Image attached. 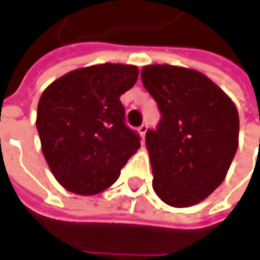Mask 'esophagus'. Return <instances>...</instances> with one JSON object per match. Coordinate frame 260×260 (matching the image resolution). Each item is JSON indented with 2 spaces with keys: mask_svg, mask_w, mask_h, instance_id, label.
<instances>
[{
  "mask_svg": "<svg viewBox=\"0 0 260 260\" xmlns=\"http://www.w3.org/2000/svg\"><path fill=\"white\" fill-rule=\"evenodd\" d=\"M138 132H140V134H141V137H145V134H146V132H147V124L146 123H142L140 126V127H138Z\"/></svg>",
  "mask_w": 260,
  "mask_h": 260,
  "instance_id": "1",
  "label": "esophagus"
}]
</instances>
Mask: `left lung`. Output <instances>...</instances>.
I'll list each match as a JSON object with an SVG mask.
<instances>
[{"mask_svg": "<svg viewBox=\"0 0 260 260\" xmlns=\"http://www.w3.org/2000/svg\"><path fill=\"white\" fill-rule=\"evenodd\" d=\"M141 79L161 113L146 132L153 189L168 205L190 207L224 181L239 145L234 102L204 74L168 64L146 66Z\"/></svg>", "mask_w": 260, "mask_h": 260, "instance_id": "1", "label": "left lung"}]
</instances>
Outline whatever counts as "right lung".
I'll return each mask as SVG.
<instances>
[{"label": "right lung", "mask_w": 260, "mask_h": 260, "mask_svg": "<svg viewBox=\"0 0 260 260\" xmlns=\"http://www.w3.org/2000/svg\"><path fill=\"white\" fill-rule=\"evenodd\" d=\"M137 79L136 66L106 63L68 72L43 92L36 119L41 149L67 190L82 196L103 192L141 147L119 101Z\"/></svg>", "instance_id": "add662e5"}]
</instances>
